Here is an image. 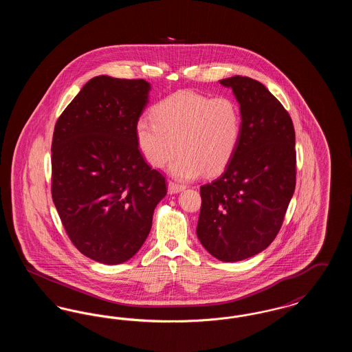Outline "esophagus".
<instances>
[{
  "label": "esophagus",
  "mask_w": 352,
  "mask_h": 352,
  "mask_svg": "<svg viewBox=\"0 0 352 352\" xmlns=\"http://www.w3.org/2000/svg\"><path fill=\"white\" fill-rule=\"evenodd\" d=\"M168 192L170 194H177V192H179V191H182L184 188V184H177V182H173V181H170L168 184Z\"/></svg>",
  "instance_id": "34e87169"
}]
</instances>
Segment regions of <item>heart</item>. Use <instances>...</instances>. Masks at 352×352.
<instances>
[{
    "instance_id": "obj_1",
    "label": "heart",
    "mask_w": 352,
    "mask_h": 352,
    "mask_svg": "<svg viewBox=\"0 0 352 352\" xmlns=\"http://www.w3.org/2000/svg\"><path fill=\"white\" fill-rule=\"evenodd\" d=\"M151 118L137 121V145L155 168H164L179 151L170 168L182 179L197 178L203 171L210 177L220 174L232 161L243 132L241 111L234 99L194 91L158 101Z\"/></svg>"
}]
</instances>
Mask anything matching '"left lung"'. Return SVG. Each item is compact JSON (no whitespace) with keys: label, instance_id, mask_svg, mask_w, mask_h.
<instances>
[{"label":"left lung","instance_id":"1","mask_svg":"<svg viewBox=\"0 0 352 352\" xmlns=\"http://www.w3.org/2000/svg\"><path fill=\"white\" fill-rule=\"evenodd\" d=\"M220 84L240 104L243 132L223 174L201 186L197 234L214 257L234 263L264 251L280 232L296 188V132L264 84L240 75Z\"/></svg>","mask_w":352,"mask_h":352}]
</instances>
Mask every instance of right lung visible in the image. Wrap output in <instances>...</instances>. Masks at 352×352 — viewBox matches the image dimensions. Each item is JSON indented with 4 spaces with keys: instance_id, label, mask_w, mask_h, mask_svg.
<instances>
[{
    "instance_id": "obj_1",
    "label": "right lung",
    "mask_w": 352,
    "mask_h": 352,
    "mask_svg": "<svg viewBox=\"0 0 352 352\" xmlns=\"http://www.w3.org/2000/svg\"><path fill=\"white\" fill-rule=\"evenodd\" d=\"M151 84L95 76L59 116L51 145V195L72 244L108 265L138 252L168 190L144 160L135 124Z\"/></svg>"
}]
</instances>
